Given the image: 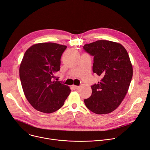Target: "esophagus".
Segmentation results:
<instances>
[{
  "instance_id": "1",
  "label": "esophagus",
  "mask_w": 150,
  "mask_h": 150,
  "mask_svg": "<svg viewBox=\"0 0 150 150\" xmlns=\"http://www.w3.org/2000/svg\"><path fill=\"white\" fill-rule=\"evenodd\" d=\"M72 88L75 90H76L78 89V88H79V86H75V85H72Z\"/></svg>"
}]
</instances>
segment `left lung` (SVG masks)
Listing matches in <instances>:
<instances>
[{
    "label": "left lung",
    "mask_w": 150,
    "mask_h": 150,
    "mask_svg": "<svg viewBox=\"0 0 150 150\" xmlns=\"http://www.w3.org/2000/svg\"><path fill=\"white\" fill-rule=\"evenodd\" d=\"M83 49L93 57V72L101 77L91 86L85 105L95 114H109L120 105L129 87L132 66L128 53L122 44L106 40L86 44Z\"/></svg>",
    "instance_id": "left-lung-1"
}]
</instances>
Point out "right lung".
<instances>
[{"instance_id":"obj_1","label":"right lung","mask_w":150,"mask_h":150,"mask_svg":"<svg viewBox=\"0 0 150 150\" xmlns=\"http://www.w3.org/2000/svg\"><path fill=\"white\" fill-rule=\"evenodd\" d=\"M67 46L53 42L33 45L25 52L19 67L23 93L30 105L44 113L60 109L70 93L68 86L54 81L61 57Z\"/></svg>"}]
</instances>
